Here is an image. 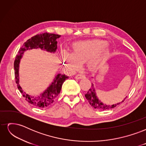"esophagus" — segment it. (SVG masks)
Segmentation results:
<instances>
[{
  "instance_id": "obj_1",
  "label": "esophagus",
  "mask_w": 146,
  "mask_h": 146,
  "mask_svg": "<svg viewBox=\"0 0 146 146\" xmlns=\"http://www.w3.org/2000/svg\"><path fill=\"white\" fill-rule=\"evenodd\" d=\"M84 77H85V76H83V75H82V74L76 75V77H75V78H76V79H81V78H83Z\"/></svg>"
}]
</instances>
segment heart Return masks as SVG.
<instances>
[{
    "label": "heart",
    "mask_w": 146,
    "mask_h": 146,
    "mask_svg": "<svg viewBox=\"0 0 146 146\" xmlns=\"http://www.w3.org/2000/svg\"><path fill=\"white\" fill-rule=\"evenodd\" d=\"M110 54L107 42L100 39L78 41L74 44L71 53H63L66 65L70 71L78 69L85 61L91 68L98 67L107 60Z\"/></svg>",
    "instance_id": "heart-1"
}]
</instances>
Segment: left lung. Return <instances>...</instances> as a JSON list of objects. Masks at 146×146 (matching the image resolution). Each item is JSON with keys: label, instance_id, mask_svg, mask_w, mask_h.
<instances>
[{"label": "left lung", "instance_id": "left-lung-1", "mask_svg": "<svg viewBox=\"0 0 146 146\" xmlns=\"http://www.w3.org/2000/svg\"><path fill=\"white\" fill-rule=\"evenodd\" d=\"M86 99L89 102L90 104L92 106V107H94V108L96 109H99L100 110H109V109H111L114 107H116L117 105H119L121 103L123 102V100H125V98H127V96L125 98V99H123V100L120 102H118L115 104H113V105H108V104H103L102 102L99 99L98 97L96 95V91L95 90V88L94 86V84L92 83L91 84V86L90 88V90H88V91L86 92L85 95Z\"/></svg>", "mask_w": 146, "mask_h": 146}]
</instances>
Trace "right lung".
Returning <instances> with one entry per match:
<instances>
[{
    "label": "right lung",
    "mask_w": 146,
    "mask_h": 146,
    "mask_svg": "<svg viewBox=\"0 0 146 146\" xmlns=\"http://www.w3.org/2000/svg\"><path fill=\"white\" fill-rule=\"evenodd\" d=\"M60 36L61 35H59L48 33L35 35L24 42L23 46L19 49L18 54L16 56L14 62V69L17 88L23 94L25 100L31 105L38 108L47 107L54 102L60 94L63 83L66 79L68 78V77L65 74H57L51 84L42 93L36 96L29 95L23 91L19 85V69L21 60L23 58L24 52L33 48H41V50L48 52L55 53L57 49L56 39L59 38Z\"/></svg>",
    "instance_id": "obj_1"
}]
</instances>
